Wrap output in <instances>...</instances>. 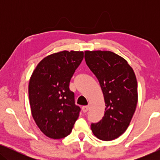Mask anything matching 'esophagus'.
<instances>
[{
	"label": "esophagus",
	"mask_w": 160,
	"mask_h": 160,
	"mask_svg": "<svg viewBox=\"0 0 160 160\" xmlns=\"http://www.w3.org/2000/svg\"><path fill=\"white\" fill-rule=\"evenodd\" d=\"M82 109L83 112L86 113V112H87V111L89 110V106H82Z\"/></svg>",
	"instance_id": "esophagus-1"
}]
</instances>
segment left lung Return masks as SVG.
Listing matches in <instances>:
<instances>
[{"instance_id":"left-lung-1","label":"left lung","mask_w":160,"mask_h":160,"mask_svg":"<svg viewBox=\"0 0 160 160\" xmlns=\"http://www.w3.org/2000/svg\"><path fill=\"white\" fill-rule=\"evenodd\" d=\"M87 66L100 83L104 96L105 113L91 130L98 138L112 141L128 129L138 102V83L126 60L110 51H85Z\"/></svg>"}]
</instances>
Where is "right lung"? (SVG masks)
<instances>
[{
  "mask_svg": "<svg viewBox=\"0 0 160 160\" xmlns=\"http://www.w3.org/2000/svg\"><path fill=\"white\" fill-rule=\"evenodd\" d=\"M84 52L62 51L46 57L32 72L28 86L31 113L45 135L60 139L71 132L81 108L69 84Z\"/></svg>",
  "mask_w": 160,
  "mask_h": 160,
  "instance_id": "right-lung-1",
  "label": "right lung"
}]
</instances>
